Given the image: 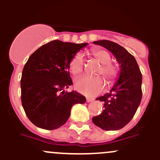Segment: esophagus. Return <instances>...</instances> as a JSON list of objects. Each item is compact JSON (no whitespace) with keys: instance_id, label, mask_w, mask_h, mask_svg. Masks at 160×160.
<instances>
[{"instance_id":"1","label":"esophagus","mask_w":160,"mask_h":160,"mask_svg":"<svg viewBox=\"0 0 160 160\" xmlns=\"http://www.w3.org/2000/svg\"><path fill=\"white\" fill-rule=\"evenodd\" d=\"M86 101H87V102H91V101H93V98H87Z\"/></svg>"}]
</instances>
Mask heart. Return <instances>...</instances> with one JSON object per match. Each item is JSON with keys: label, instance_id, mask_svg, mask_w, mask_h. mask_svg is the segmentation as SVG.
<instances>
[{"label": "heart", "instance_id": "heart-1", "mask_svg": "<svg viewBox=\"0 0 160 160\" xmlns=\"http://www.w3.org/2000/svg\"><path fill=\"white\" fill-rule=\"evenodd\" d=\"M92 55L101 63V67L97 71V75H102L110 83L114 81L118 75V70L114 64L110 62V54L105 50L95 49L92 52ZM83 66L84 59L81 53L74 55L69 63L70 72L74 76L79 75L83 72ZM75 88L87 96H95L104 90V81L101 77L83 76L76 80Z\"/></svg>", "mask_w": 160, "mask_h": 160}]
</instances>
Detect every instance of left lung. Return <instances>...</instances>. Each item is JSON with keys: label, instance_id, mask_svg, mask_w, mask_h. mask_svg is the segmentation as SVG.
Returning <instances> with one entry per match:
<instances>
[{"label": "left lung", "instance_id": "1", "mask_svg": "<svg viewBox=\"0 0 160 160\" xmlns=\"http://www.w3.org/2000/svg\"><path fill=\"white\" fill-rule=\"evenodd\" d=\"M93 43L111 52L121 69L118 80L110 93L96 99L104 103V108L92 121L104 130L121 129L132 120L141 103V71L135 57L118 43L108 40H100Z\"/></svg>", "mask_w": 160, "mask_h": 160}]
</instances>
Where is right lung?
Instances as JSON below:
<instances>
[{
    "instance_id": "right-lung-1",
    "label": "right lung",
    "mask_w": 160,
    "mask_h": 160,
    "mask_svg": "<svg viewBox=\"0 0 160 160\" xmlns=\"http://www.w3.org/2000/svg\"><path fill=\"white\" fill-rule=\"evenodd\" d=\"M87 45L53 40L28 58L22 70L21 99L27 117L35 126L56 129L68 120L72 105L86 102L80 93L64 89L72 84L70 59Z\"/></svg>"
}]
</instances>
